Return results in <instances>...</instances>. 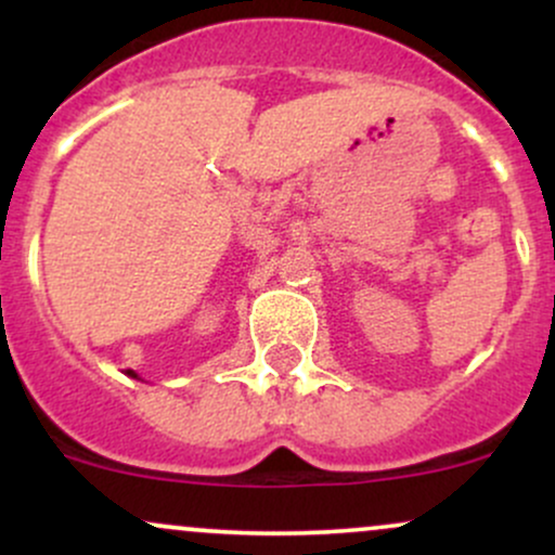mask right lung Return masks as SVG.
Masks as SVG:
<instances>
[{"label": "right lung", "instance_id": "right-lung-1", "mask_svg": "<svg viewBox=\"0 0 555 555\" xmlns=\"http://www.w3.org/2000/svg\"><path fill=\"white\" fill-rule=\"evenodd\" d=\"M127 375H130V378H138V373H135V371H127Z\"/></svg>", "mask_w": 555, "mask_h": 555}]
</instances>
